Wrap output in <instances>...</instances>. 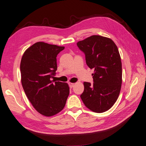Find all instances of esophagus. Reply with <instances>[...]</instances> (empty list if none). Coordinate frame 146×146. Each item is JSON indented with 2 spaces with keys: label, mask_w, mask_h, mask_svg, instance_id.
Here are the masks:
<instances>
[{
  "label": "esophagus",
  "mask_w": 146,
  "mask_h": 146,
  "mask_svg": "<svg viewBox=\"0 0 146 146\" xmlns=\"http://www.w3.org/2000/svg\"><path fill=\"white\" fill-rule=\"evenodd\" d=\"M68 84H69V86L70 88H72V87H74V86L75 85L74 83H69Z\"/></svg>",
  "instance_id": "esophagus-1"
}]
</instances>
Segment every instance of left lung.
Listing matches in <instances>:
<instances>
[{
	"mask_svg": "<svg viewBox=\"0 0 146 146\" xmlns=\"http://www.w3.org/2000/svg\"><path fill=\"white\" fill-rule=\"evenodd\" d=\"M77 45L85 54L87 65L95 69L93 84L84 82L80 97L92 111H106L117 101L121 89L122 69L117 46L111 39L100 35L91 36Z\"/></svg>",
	"mask_w": 146,
	"mask_h": 146,
	"instance_id": "obj_1",
	"label": "left lung"
}]
</instances>
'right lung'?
<instances>
[{"label": "right lung", "instance_id": "add662e5", "mask_svg": "<svg viewBox=\"0 0 146 146\" xmlns=\"http://www.w3.org/2000/svg\"><path fill=\"white\" fill-rule=\"evenodd\" d=\"M64 46L38 42L27 48L21 58V84L33 107L45 116L63 109L69 94L66 83L52 80L57 68L56 57Z\"/></svg>", "mask_w": 146, "mask_h": 146}]
</instances>
